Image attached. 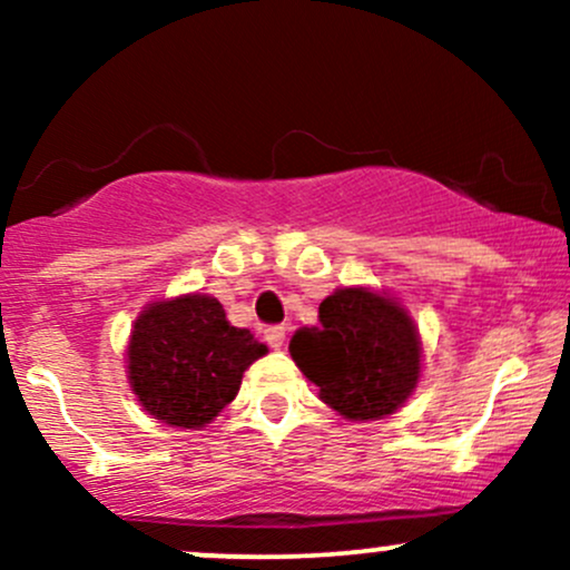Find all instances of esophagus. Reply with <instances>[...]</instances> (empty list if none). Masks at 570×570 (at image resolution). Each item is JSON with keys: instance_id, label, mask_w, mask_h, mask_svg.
I'll use <instances>...</instances> for the list:
<instances>
[{"instance_id": "esophagus-1", "label": "esophagus", "mask_w": 570, "mask_h": 570, "mask_svg": "<svg viewBox=\"0 0 570 570\" xmlns=\"http://www.w3.org/2000/svg\"><path fill=\"white\" fill-rule=\"evenodd\" d=\"M265 340H267V345H271V348L278 351L281 345H284V340H286V330H284V326H267Z\"/></svg>"}]
</instances>
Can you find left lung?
<instances>
[{
    "label": "left lung",
    "mask_w": 570,
    "mask_h": 570,
    "mask_svg": "<svg viewBox=\"0 0 570 570\" xmlns=\"http://www.w3.org/2000/svg\"><path fill=\"white\" fill-rule=\"evenodd\" d=\"M318 322L289 340L318 396L351 421L402 407L421 375V340L404 307L367 289H337L318 305Z\"/></svg>",
    "instance_id": "left-lung-1"
}]
</instances>
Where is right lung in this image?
<instances>
[{
	"instance_id": "add662e5",
	"label": "right lung",
	"mask_w": 570,
	"mask_h": 570,
	"mask_svg": "<svg viewBox=\"0 0 570 570\" xmlns=\"http://www.w3.org/2000/svg\"><path fill=\"white\" fill-rule=\"evenodd\" d=\"M265 353L252 332L227 322L219 299L187 294L153 303L130 332V389L158 421L198 429L233 402L248 364Z\"/></svg>"
}]
</instances>
